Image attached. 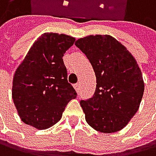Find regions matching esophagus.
<instances>
[{
	"instance_id": "esophagus-1",
	"label": "esophagus",
	"mask_w": 156,
	"mask_h": 156,
	"mask_svg": "<svg viewBox=\"0 0 156 156\" xmlns=\"http://www.w3.org/2000/svg\"><path fill=\"white\" fill-rule=\"evenodd\" d=\"M75 89H76V91L77 93H80V83H76V84H75Z\"/></svg>"
}]
</instances>
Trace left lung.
<instances>
[{
    "instance_id": "1",
    "label": "left lung",
    "mask_w": 156,
    "mask_h": 156,
    "mask_svg": "<svg viewBox=\"0 0 156 156\" xmlns=\"http://www.w3.org/2000/svg\"><path fill=\"white\" fill-rule=\"evenodd\" d=\"M75 45L89 59L96 75V91L80 101L87 124L104 133L117 132L137 112L144 80L135 58L110 35H88Z\"/></svg>"
}]
</instances>
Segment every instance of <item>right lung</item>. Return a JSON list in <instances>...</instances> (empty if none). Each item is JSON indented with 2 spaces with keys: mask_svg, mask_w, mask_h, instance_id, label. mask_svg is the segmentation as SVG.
<instances>
[{
  "mask_svg": "<svg viewBox=\"0 0 156 156\" xmlns=\"http://www.w3.org/2000/svg\"><path fill=\"white\" fill-rule=\"evenodd\" d=\"M76 38L46 32L27 51L13 76L12 99L21 120L37 129L56 124L76 92L67 80L63 55Z\"/></svg>",
  "mask_w": 156,
  "mask_h": 156,
  "instance_id": "add662e5",
  "label": "right lung"
}]
</instances>
